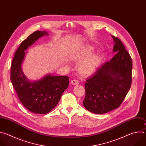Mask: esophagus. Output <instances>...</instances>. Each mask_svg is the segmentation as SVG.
Wrapping results in <instances>:
<instances>
[{
    "mask_svg": "<svg viewBox=\"0 0 146 146\" xmlns=\"http://www.w3.org/2000/svg\"><path fill=\"white\" fill-rule=\"evenodd\" d=\"M71 83L73 85H77L79 84V81L76 79H73L71 81Z\"/></svg>",
    "mask_w": 146,
    "mask_h": 146,
    "instance_id": "esophagus-1",
    "label": "esophagus"
}]
</instances>
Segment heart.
<instances>
[{
  "label": "heart",
  "mask_w": 146,
  "mask_h": 146,
  "mask_svg": "<svg viewBox=\"0 0 146 146\" xmlns=\"http://www.w3.org/2000/svg\"><path fill=\"white\" fill-rule=\"evenodd\" d=\"M93 52L94 48L89 46L83 47L75 53L74 59L76 60L80 61L87 58L82 60L79 65L78 70L80 73L82 74H89L94 72L98 68L102 60V57L98 54L91 55ZM88 56L89 57H88Z\"/></svg>",
  "instance_id": "heart-1"
}]
</instances>
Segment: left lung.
<instances>
[{
    "label": "left lung",
    "instance_id": "1",
    "mask_svg": "<svg viewBox=\"0 0 146 146\" xmlns=\"http://www.w3.org/2000/svg\"><path fill=\"white\" fill-rule=\"evenodd\" d=\"M116 52L86 80V97L83 105L95 114H104L121 105L132 83V60L121 41L111 35Z\"/></svg>",
    "mask_w": 146,
    "mask_h": 146
}]
</instances>
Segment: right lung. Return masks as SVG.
<instances>
[{"label": "right lung", "mask_w": 146, "mask_h": 146, "mask_svg": "<svg viewBox=\"0 0 146 146\" xmlns=\"http://www.w3.org/2000/svg\"><path fill=\"white\" fill-rule=\"evenodd\" d=\"M45 35H48L45 31H35L21 43L15 52L10 71V80L21 102L29 111L40 114L49 113L57 105L69 84L68 76L50 74L37 81L31 82L22 71L25 51Z\"/></svg>", "instance_id": "1"}]
</instances>
